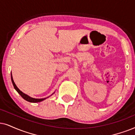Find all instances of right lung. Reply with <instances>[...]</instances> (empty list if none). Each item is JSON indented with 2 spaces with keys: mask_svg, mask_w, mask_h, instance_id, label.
<instances>
[{
  "mask_svg": "<svg viewBox=\"0 0 135 135\" xmlns=\"http://www.w3.org/2000/svg\"><path fill=\"white\" fill-rule=\"evenodd\" d=\"M11 80H12V84H13V85L14 86V88L16 89V91H17L18 93H19L20 95L22 97V98L25 99L28 102H41V101H42L43 100L46 99V98H42V99H35V98H31V97H30L28 95L25 94V93H23L22 91H21L20 89L18 88L17 86H16V84L15 83H14V81L13 80V78H12V73H11Z\"/></svg>",
  "mask_w": 135,
  "mask_h": 135,
  "instance_id": "add662e5",
  "label": "right lung"
}]
</instances>
